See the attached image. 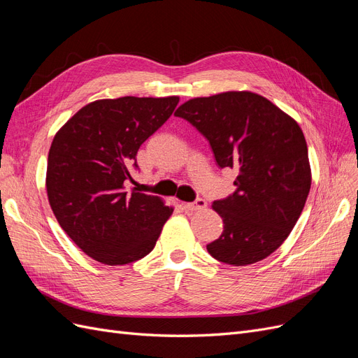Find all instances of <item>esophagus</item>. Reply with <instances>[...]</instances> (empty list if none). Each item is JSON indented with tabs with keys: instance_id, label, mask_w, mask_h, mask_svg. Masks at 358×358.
<instances>
[{
	"instance_id": "esophagus-1",
	"label": "esophagus",
	"mask_w": 358,
	"mask_h": 358,
	"mask_svg": "<svg viewBox=\"0 0 358 358\" xmlns=\"http://www.w3.org/2000/svg\"><path fill=\"white\" fill-rule=\"evenodd\" d=\"M206 206H208V201H206L204 199H197L196 201H192V203H185V208L188 210H203Z\"/></svg>"
}]
</instances>
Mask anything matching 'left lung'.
Returning a JSON list of instances; mask_svg holds the SVG:
<instances>
[{
    "instance_id": "8db88e82",
    "label": "left lung",
    "mask_w": 358,
    "mask_h": 358,
    "mask_svg": "<svg viewBox=\"0 0 358 358\" xmlns=\"http://www.w3.org/2000/svg\"><path fill=\"white\" fill-rule=\"evenodd\" d=\"M209 140L216 164L239 171L236 191L212 208L224 230L209 254L225 264L262 262L284 243L310 189L308 145L299 124L264 96L229 91L175 112Z\"/></svg>"
}]
</instances>
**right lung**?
Returning a JSON list of instances; mask_svg holds the SVG:
<instances>
[{
  "mask_svg": "<svg viewBox=\"0 0 358 358\" xmlns=\"http://www.w3.org/2000/svg\"><path fill=\"white\" fill-rule=\"evenodd\" d=\"M179 96L96 100L53 137L46 189L61 229L95 262L122 266L152 251L173 208L127 191L136 155L176 109Z\"/></svg>",
  "mask_w": 358,
  "mask_h": 358,
  "instance_id": "right-lung-1",
  "label": "right lung"
}]
</instances>
